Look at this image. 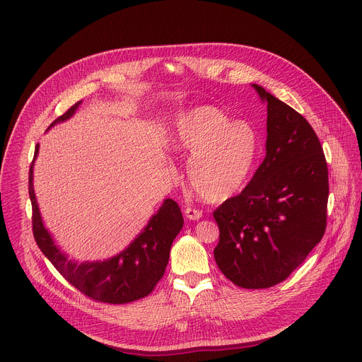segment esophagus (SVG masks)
Segmentation results:
<instances>
[{
    "mask_svg": "<svg viewBox=\"0 0 362 362\" xmlns=\"http://www.w3.org/2000/svg\"><path fill=\"white\" fill-rule=\"evenodd\" d=\"M185 216L189 220H199L202 217V211L195 210V208H191V206H186L185 208Z\"/></svg>",
    "mask_w": 362,
    "mask_h": 362,
    "instance_id": "34e87169",
    "label": "esophagus"
}]
</instances>
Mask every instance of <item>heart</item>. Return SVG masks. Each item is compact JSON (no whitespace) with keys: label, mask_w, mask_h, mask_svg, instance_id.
Masks as SVG:
<instances>
[{"label":"heart","mask_w":362,"mask_h":362,"mask_svg":"<svg viewBox=\"0 0 362 362\" xmlns=\"http://www.w3.org/2000/svg\"><path fill=\"white\" fill-rule=\"evenodd\" d=\"M170 146L189 154L187 177L206 201L236 195L248 180L258 156V136L246 122H230L213 105L183 112L170 132Z\"/></svg>","instance_id":"b5f03b06"}]
</instances>
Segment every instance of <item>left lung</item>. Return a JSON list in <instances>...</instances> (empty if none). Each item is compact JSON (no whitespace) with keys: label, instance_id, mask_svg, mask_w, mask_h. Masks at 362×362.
I'll use <instances>...</instances> for the list:
<instances>
[{"label":"left lung","instance_id":"8db88e82","mask_svg":"<svg viewBox=\"0 0 362 362\" xmlns=\"http://www.w3.org/2000/svg\"><path fill=\"white\" fill-rule=\"evenodd\" d=\"M252 88L267 104V154L243 191L214 211V258L236 286L265 289L288 279L325 235L329 171L311 124L262 86Z\"/></svg>","mask_w":362,"mask_h":362}]
</instances>
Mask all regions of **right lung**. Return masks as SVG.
<instances>
[{
    "instance_id": "1",
    "label": "right lung",
    "mask_w": 362,
    "mask_h": 362,
    "mask_svg": "<svg viewBox=\"0 0 362 362\" xmlns=\"http://www.w3.org/2000/svg\"><path fill=\"white\" fill-rule=\"evenodd\" d=\"M82 101L76 103L62 117L54 120L48 129L69 120ZM29 170V197L32 201L33 236L42 254L73 286L86 296L107 303H127L148 296L163 277L170 258L173 240L183 227V216L176 201L164 199L157 214L152 216L142 232L133 239L126 250L103 261L78 262L69 259L55 245L44 226L33 189V164Z\"/></svg>"
}]
</instances>
